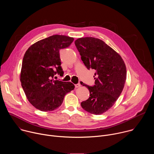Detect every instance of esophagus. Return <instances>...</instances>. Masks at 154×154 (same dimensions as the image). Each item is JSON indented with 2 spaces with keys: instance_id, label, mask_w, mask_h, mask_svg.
I'll return each mask as SVG.
<instances>
[{
  "instance_id": "obj_1",
  "label": "esophagus",
  "mask_w": 154,
  "mask_h": 154,
  "mask_svg": "<svg viewBox=\"0 0 154 154\" xmlns=\"http://www.w3.org/2000/svg\"><path fill=\"white\" fill-rule=\"evenodd\" d=\"M80 86H81V85L80 83H77V84L75 85V88H79Z\"/></svg>"
}]
</instances>
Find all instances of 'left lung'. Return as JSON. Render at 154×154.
Masks as SVG:
<instances>
[{"instance_id":"1","label":"left lung","mask_w":154,"mask_h":154,"mask_svg":"<svg viewBox=\"0 0 154 154\" xmlns=\"http://www.w3.org/2000/svg\"><path fill=\"white\" fill-rule=\"evenodd\" d=\"M75 45L86 68L95 71L94 86L80 82L90 94L81 106L91 114L101 115L114 105L122 91L127 75L125 63L116 51L100 39L79 38Z\"/></svg>"}]
</instances>
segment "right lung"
<instances>
[{
    "mask_svg": "<svg viewBox=\"0 0 154 154\" xmlns=\"http://www.w3.org/2000/svg\"><path fill=\"white\" fill-rule=\"evenodd\" d=\"M74 38L52 35L32 45L26 52L22 63L20 80L30 103L42 112L58 108L67 93L74 89L71 82L54 77L63 76L60 51L68 48Z\"/></svg>",
    "mask_w": 154,
    "mask_h": 154,
    "instance_id": "obj_1",
    "label": "right lung"
}]
</instances>
